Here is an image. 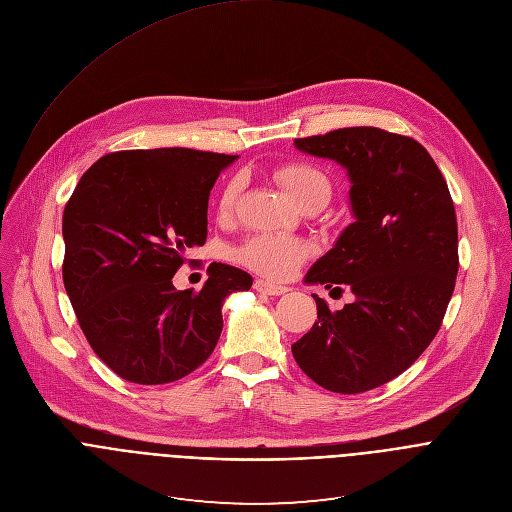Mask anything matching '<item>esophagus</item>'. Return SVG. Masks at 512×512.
I'll return each instance as SVG.
<instances>
[{
  "label": "esophagus",
  "instance_id": "esophagus-1",
  "mask_svg": "<svg viewBox=\"0 0 512 512\" xmlns=\"http://www.w3.org/2000/svg\"><path fill=\"white\" fill-rule=\"evenodd\" d=\"M255 290L261 292V294H267V296H280V294L288 292L286 286H278V284H271V282H265V280H257Z\"/></svg>",
  "mask_w": 512,
  "mask_h": 512
}]
</instances>
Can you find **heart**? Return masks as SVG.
Here are the masks:
<instances>
[{
    "mask_svg": "<svg viewBox=\"0 0 512 512\" xmlns=\"http://www.w3.org/2000/svg\"><path fill=\"white\" fill-rule=\"evenodd\" d=\"M274 177L300 208H323L331 199V179L309 162H286L276 168ZM238 193H241V179L232 177L218 197L220 218H228L234 212ZM236 255L238 261L253 269L255 274L274 282H284L296 276V271L311 257V247L294 236L263 232L247 238Z\"/></svg>",
    "mask_w": 512,
    "mask_h": 512,
    "instance_id": "1",
    "label": "heart"
}]
</instances>
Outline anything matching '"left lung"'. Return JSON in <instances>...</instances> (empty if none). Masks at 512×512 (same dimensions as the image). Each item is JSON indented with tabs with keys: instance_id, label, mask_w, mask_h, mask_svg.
<instances>
[{
	"instance_id": "left-lung-1",
	"label": "left lung",
	"mask_w": 512,
	"mask_h": 512,
	"mask_svg": "<svg viewBox=\"0 0 512 512\" xmlns=\"http://www.w3.org/2000/svg\"><path fill=\"white\" fill-rule=\"evenodd\" d=\"M348 168L356 222L306 274L309 284H348L354 302L292 344L306 377L333 393H364L410 368L445 319L459 269L453 197L428 150L379 127H344L294 140ZM335 290V288H333Z\"/></svg>"
}]
</instances>
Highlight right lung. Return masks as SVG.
I'll return each instance as SVG.
<instances>
[{"mask_svg": "<svg viewBox=\"0 0 512 512\" xmlns=\"http://www.w3.org/2000/svg\"><path fill=\"white\" fill-rule=\"evenodd\" d=\"M232 160L191 148L111 152L65 203V292L94 354L129 383H173L201 366L220 339L224 298L253 284L214 261L201 290L173 286L187 251L206 243L210 191Z\"/></svg>", "mask_w": 512, "mask_h": 512, "instance_id": "obj_1", "label": "right lung"}]
</instances>
